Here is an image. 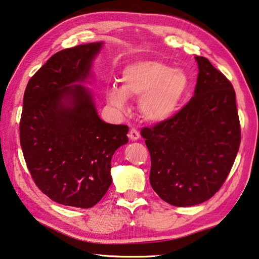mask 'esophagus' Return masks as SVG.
Returning <instances> with one entry per match:
<instances>
[{
    "label": "esophagus",
    "mask_w": 259,
    "mask_h": 259,
    "mask_svg": "<svg viewBox=\"0 0 259 259\" xmlns=\"http://www.w3.org/2000/svg\"><path fill=\"white\" fill-rule=\"evenodd\" d=\"M129 137H130V139H133V140L139 139V137H140L139 131L137 130L136 128H131L130 131H129Z\"/></svg>",
    "instance_id": "esophagus-1"
}]
</instances>
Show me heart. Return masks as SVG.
Segmentation results:
<instances>
[{"instance_id":"b5f03b06","label":"heart","mask_w":259,"mask_h":259,"mask_svg":"<svg viewBox=\"0 0 259 259\" xmlns=\"http://www.w3.org/2000/svg\"><path fill=\"white\" fill-rule=\"evenodd\" d=\"M187 88L189 77L184 70L147 60L126 66L121 89L111 85L106 99L120 110L125 108L126 98L139 99L141 114L151 122H161L179 111Z\"/></svg>"}]
</instances>
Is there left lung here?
Masks as SVG:
<instances>
[{
	"mask_svg": "<svg viewBox=\"0 0 259 259\" xmlns=\"http://www.w3.org/2000/svg\"><path fill=\"white\" fill-rule=\"evenodd\" d=\"M195 59L193 98L168 120L141 129L151 159L150 185L175 206L200 204L220 190L241 139L234 86L205 57Z\"/></svg>",
	"mask_w": 259,
	"mask_h": 259,
	"instance_id": "8db88e82",
	"label": "left lung"
}]
</instances>
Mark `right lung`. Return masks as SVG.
Returning a JSON list of instances; mask_svg holds the SVG:
<instances>
[{
  "instance_id": "1",
  "label": "right lung",
  "mask_w": 259,
  "mask_h": 259,
  "mask_svg": "<svg viewBox=\"0 0 259 259\" xmlns=\"http://www.w3.org/2000/svg\"><path fill=\"white\" fill-rule=\"evenodd\" d=\"M103 42L56 53L28 82L20 144L35 185L59 204L92 207L112 183L111 158L128 143L125 124L99 118L90 91L92 60Z\"/></svg>"
}]
</instances>
